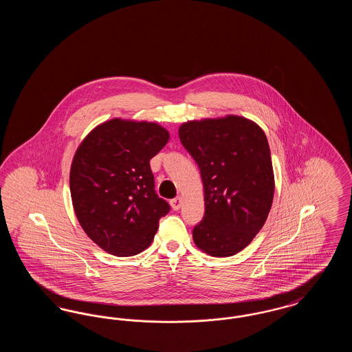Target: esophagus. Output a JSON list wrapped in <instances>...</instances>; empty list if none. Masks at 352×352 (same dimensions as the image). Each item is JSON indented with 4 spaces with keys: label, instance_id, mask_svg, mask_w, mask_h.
<instances>
[{
    "label": "esophagus",
    "instance_id": "34e87169",
    "mask_svg": "<svg viewBox=\"0 0 352 352\" xmlns=\"http://www.w3.org/2000/svg\"><path fill=\"white\" fill-rule=\"evenodd\" d=\"M171 207H173V210L178 211V210L182 207V198H181V197H178V198L173 199V201H171Z\"/></svg>",
    "mask_w": 352,
    "mask_h": 352
}]
</instances>
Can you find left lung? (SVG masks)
Listing matches in <instances>:
<instances>
[{
    "instance_id": "left-lung-1",
    "label": "left lung",
    "mask_w": 352,
    "mask_h": 352,
    "mask_svg": "<svg viewBox=\"0 0 352 352\" xmlns=\"http://www.w3.org/2000/svg\"><path fill=\"white\" fill-rule=\"evenodd\" d=\"M178 135L204 188L206 212L192 230L194 243L214 257L234 256L251 244L273 203L267 135L254 121L234 115L187 121Z\"/></svg>"
}]
</instances>
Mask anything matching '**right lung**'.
<instances>
[{"mask_svg":"<svg viewBox=\"0 0 352 352\" xmlns=\"http://www.w3.org/2000/svg\"><path fill=\"white\" fill-rule=\"evenodd\" d=\"M170 134L157 122L112 118L84 137L69 170L74 211L84 232L113 256L145 251L170 210L154 191L151 160Z\"/></svg>","mask_w":352,"mask_h":352,"instance_id":"add662e5","label":"right lung"}]
</instances>
